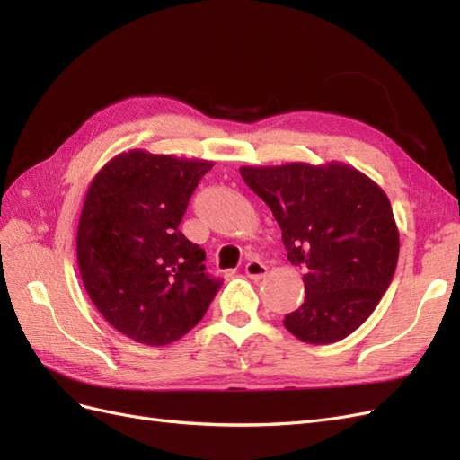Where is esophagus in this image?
<instances>
[{
    "label": "esophagus",
    "mask_w": 460,
    "mask_h": 460,
    "mask_svg": "<svg viewBox=\"0 0 460 460\" xmlns=\"http://www.w3.org/2000/svg\"><path fill=\"white\" fill-rule=\"evenodd\" d=\"M245 274L252 278V280H261V278L269 274V269H267V264H264V262H261L257 259H252L245 264Z\"/></svg>",
    "instance_id": "1"
}]
</instances>
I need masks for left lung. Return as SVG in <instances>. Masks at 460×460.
I'll use <instances>...</instances> for the list:
<instances>
[{"instance_id":"left-lung-1","label":"left lung","mask_w":460,"mask_h":460,"mask_svg":"<svg viewBox=\"0 0 460 460\" xmlns=\"http://www.w3.org/2000/svg\"><path fill=\"white\" fill-rule=\"evenodd\" d=\"M240 174L272 211L288 261L305 269V301L284 326L305 343L347 338L372 314L397 267L399 230L385 191L338 161L240 166Z\"/></svg>"}]
</instances>
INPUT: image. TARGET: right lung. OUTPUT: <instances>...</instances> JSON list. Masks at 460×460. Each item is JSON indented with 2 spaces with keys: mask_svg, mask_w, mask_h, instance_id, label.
<instances>
[{
  "mask_svg": "<svg viewBox=\"0 0 460 460\" xmlns=\"http://www.w3.org/2000/svg\"><path fill=\"white\" fill-rule=\"evenodd\" d=\"M213 161L130 149L107 161L78 222L82 282L107 323L146 345H169L196 326L220 288L205 252L178 230Z\"/></svg>",
  "mask_w": 460,
  "mask_h": 460,
  "instance_id": "obj_1",
  "label": "right lung"
}]
</instances>
